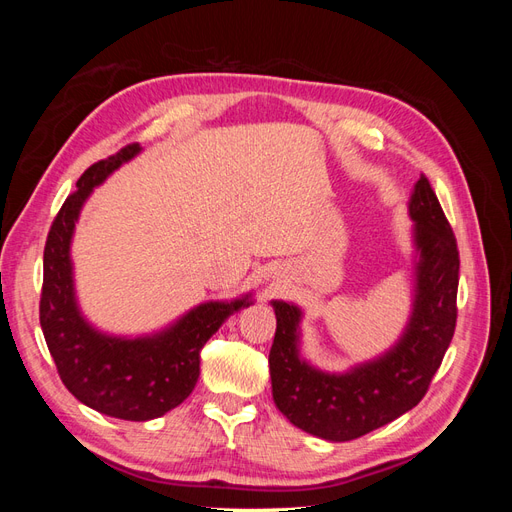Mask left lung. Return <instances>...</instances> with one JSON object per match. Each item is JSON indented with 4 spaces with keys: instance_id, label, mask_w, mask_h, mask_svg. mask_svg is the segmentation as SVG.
Returning a JSON list of instances; mask_svg holds the SVG:
<instances>
[{
    "instance_id": "1",
    "label": "left lung",
    "mask_w": 512,
    "mask_h": 512,
    "mask_svg": "<svg viewBox=\"0 0 512 512\" xmlns=\"http://www.w3.org/2000/svg\"><path fill=\"white\" fill-rule=\"evenodd\" d=\"M416 262V297L408 329L399 344L378 361L348 374H322L299 359L301 312L284 301H273L277 329L269 352L275 406L292 425L312 436L348 442L361 438L412 410L451 346L457 324L459 250L425 175L416 181L410 200Z\"/></svg>"
}]
</instances>
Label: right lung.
I'll use <instances>...</instances> for the list:
<instances>
[{
  "mask_svg": "<svg viewBox=\"0 0 512 512\" xmlns=\"http://www.w3.org/2000/svg\"><path fill=\"white\" fill-rule=\"evenodd\" d=\"M141 151L130 143L91 164L66 198L44 245L40 327L66 389L106 416L149 421L177 408L200 376V350L222 322L247 307L243 297L230 303L198 305L173 327L141 339L106 337L79 314L72 288L70 239L85 198L98 183Z\"/></svg>",
  "mask_w": 512,
  "mask_h": 512,
  "instance_id": "right-lung-1",
  "label": "right lung"
}]
</instances>
